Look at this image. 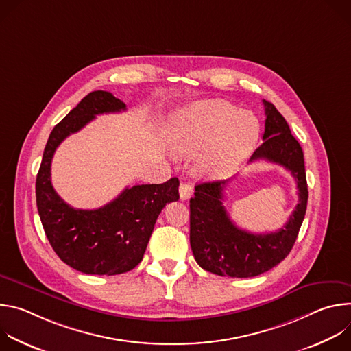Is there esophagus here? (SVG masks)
Returning a JSON list of instances; mask_svg holds the SVG:
<instances>
[{"label": "esophagus", "instance_id": "esophagus-1", "mask_svg": "<svg viewBox=\"0 0 351 351\" xmlns=\"http://www.w3.org/2000/svg\"><path fill=\"white\" fill-rule=\"evenodd\" d=\"M191 194H193V187H191V184L182 182L180 186H179V195H180V199H187V198L191 197Z\"/></svg>", "mask_w": 351, "mask_h": 351}]
</instances>
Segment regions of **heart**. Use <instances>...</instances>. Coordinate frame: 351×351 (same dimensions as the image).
I'll return each instance as SVG.
<instances>
[{
  "instance_id": "heart-1",
  "label": "heart",
  "mask_w": 351,
  "mask_h": 351,
  "mask_svg": "<svg viewBox=\"0 0 351 351\" xmlns=\"http://www.w3.org/2000/svg\"><path fill=\"white\" fill-rule=\"evenodd\" d=\"M260 123L248 111H239L222 99H207L178 111L169 125L175 152L197 157V171L206 178L230 175L252 154Z\"/></svg>"
}]
</instances>
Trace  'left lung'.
Segmentation results:
<instances>
[{"instance_id": "1", "label": "left lung", "mask_w": 351, "mask_h": 351, "mask_svg": "<svg viewBox=\"0 0 351 351\" xmlns=\"http://www.w3.org/2000/svg\"><path fill=\"white\" fill-rule=\"evenodd\" d=\"M263 103L267 117L264 143L250 162L267 160L290 171L298 189V204L283 228L256 234L237 228L222 204L229 180L197 184L190 198L191 252L199 267L219 276L253 278L276 267L293 248L307 210L308 189L302 145L275 106L265 99Z\"/></svg>"}]
</instances>
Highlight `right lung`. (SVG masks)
<instances>
[{
	"label": "right lung",
	"mask_w": 351,
	"mask_h": 351,
	"mask_svg": "<svg viewBox=\"0 0 351 351\" xmlns=\"http://www.w3.org/2000/svg\"><path fill=\"white\" fill-rule=\"evenodd\" d=\"M108 91L97 90L53 129L36 179V202L45 236L57 256L87 275H119L133 269L144 256L156 221L167 203L179 199V179L161 184L126 187L111 203L97 210L68 206L51 183V161L57 147L95 115L125 111Z\"/></svg>",
	"instance_id": "1"
}]
</instances>
